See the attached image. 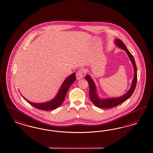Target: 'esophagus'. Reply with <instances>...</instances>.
Wrapping results in <instances>:
<instances>
[{"instance_id": "obj_1", "label": "esophagus", "mask_w": 153, "mask_h": 153, "mask_svg": "<svg viewBox=\"0 0 153 153\" xmlns=\"http://www.w3.org/2000/svg\"><path fill=\"white\" fill-rule=\"evenodd\" d=\"M76 77L78 80L82 79L83 77V73L82 71H78V72L76 73Z\"/></svg>"}]
</instances>
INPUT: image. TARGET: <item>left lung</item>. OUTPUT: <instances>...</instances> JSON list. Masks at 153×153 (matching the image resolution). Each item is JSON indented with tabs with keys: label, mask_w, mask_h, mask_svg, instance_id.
Returning <instances> with one entry per match:
<instances>
[{
	"label": "left lung",
	"mask_w": 153,
	"mask_h": 153,
	"mask_svg": "<svg viewBox=\"0 0 153 153\" xmlns=\"http://www.w3.org/2000/svg\"><path fill=\"white\" fill-rule=\"evenodd\" d=\"M114 43L117 47L125 51L127 53L129 59L133 65L134 76H133L132 84L131 85L130 88L128 90V92L124 94L123 95L117 97H108V98L102 99L99 96L97 90V87L94 80L92 78L91 75H89L88 74L86 75L85 78L88 83L89 87V94L90 99L92 102L96 106L100 108H111L118 106L119 104H122V102H123L124 101L127 100L132 96L136 85L137 79V68H136V63H135L133 56L130 53V52L128 51L127 48L126 47L123 42L121 40L115 39L114 40Z\"/></svg>",
	"instance_id": "1"
}]
</instances>
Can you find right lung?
I'll list each match as a JSON object with an SVG mask.
<instances>
[{
  "mask_svg": "<svg viewBox=\"0 0 153 153\" xmlns=\"http://www.w3.org/2000/svg\"><path fill=\"white\" fill-rule=\"evenodd\" d=\"M76 80L75 73H74L68 76L64 81L62 84H61V87L59 88V92L54 98L52 99L49 101L42 102V103H35L29 101L28 100L25 99L24 96L21 94L22 97L25 99V100L29 103L31 105L34 106L36 108L43 110H51L57 108L61 104L63 103L64 101L65 97L67 92L68 91L69 87L70 85L74 83Z\"/></svg>",
  "mask_w": 153,
  "mask_h": 153,
  "instance_id": "obj_1",
  "label": "right lung"
}]
</instances>
